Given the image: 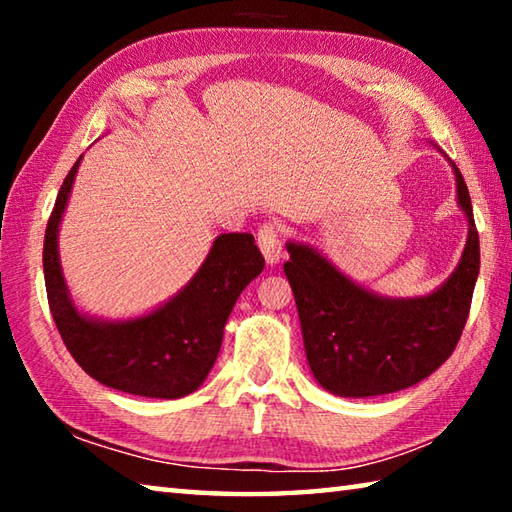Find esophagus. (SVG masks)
<instances>
[{
    "mask_svg": "<svg viewBox=\"0 0 512 512\" xmlns=\"http://www.w3.org/2000/svg\"><path fill=\"white\" fill-rule=\"evenodd\" d=\"M257 246L262 250L266 264H277L282 257V230L277 223H264L257 230Z\"/></svg>",
    "mask_w": 512,
    "mask_h": 512,
    "instance_id": "obj_1",
    "label": "esophagus"
}]
</instances>
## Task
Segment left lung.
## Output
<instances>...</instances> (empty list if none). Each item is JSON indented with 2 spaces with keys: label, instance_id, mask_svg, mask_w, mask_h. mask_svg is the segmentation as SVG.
<instances>
[{
  "label": "left lung",
  "instance_id": "obj_1",
  "mask_svg": "<svg viewBox=\"0 0 512 512\" xmlns=\"http://www.w3.org/2000/svg\"><path fill=\"white\" fill-rule=\"evenodd\" d=\"M452 167L470 230L456 271L431 296L379 298L314 248L287 246L284 273L296 296L307 361L329 393L370 397L402 391L452 357L470 316L481 259L470 192L454 162Z\"/></svg>",
  "mask_w": 512,
  "mask_h": 512
}]
</instances>
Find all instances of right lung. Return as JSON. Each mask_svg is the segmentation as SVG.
Returning a JSON list of instances; mask_svg holds the SVG:
<instances>
[{
    "instance_id": "add662e5",
    "label": "right lung",
    "mask_w": 512,
    "mask_h": 512,
    "mask_svg": "<svg viewBox=\"0 0 512 512\" xmlns=\"http://www.w3.org/2000/svg\"><path fill=\"white\" fill-rule=\"evenodd\" d=\"M79 162L60 185L42 248L47 300L60 339L90 377L115 391L158 400L194 393L219 357L225 320L239 293L264 268L255 237L248 232L216 237L192 282L151 314L121 323L83 316L72 305L58 259V225Z\"/></svg>"
}]
</instances>
